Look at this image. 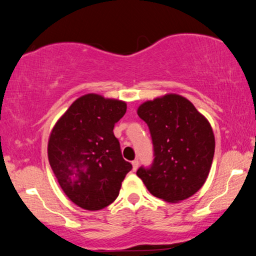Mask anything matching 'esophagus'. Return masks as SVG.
<instances>
[{
	"mask_svg": "<svg viewBox=\"0 0 256 256\" xmlns=\"http://www.w3.org/2000/svg\"><path fill=\"white\" fill-rule=\"evenodd\" d=\"M132 166H133V172H136L138 170V160H133Z\"/></svg>",
	"mask_w": 256,
	"mask_h": 256,
	"instance_id": "34e87169",
	"label": "esophagus"
}]
</instances>
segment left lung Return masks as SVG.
<instances>
[{
	"instance_id": "left-lung-1",
	"label": "left lung",
	"mask_w": 256,
	"mask_h": 256,
	"mask_svg": "<svg viewBox=\"0 0 256 256\" xmlns=\"http://www.w3.org/2000/svg\"><path fill=\"white\" fill-rule=\"evenodd\" d=\"M138 115L149 126L154 162L136 175L156 198L180 202L206 183L214 154L212 128L188 99L167 94L141 104Z\"/></svg>"
}]
</instances>
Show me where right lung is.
Here are the masks:
<instances>
[{
    "label": "right lung",
    "instance_id": "right-lung-1",
    "mask_svg": "<svg viewBox=\"0 0 256 256\" xmlns=\"http://www.w3.org/2000/svg\"><path fill=\"white\" fill-rule=\"evenodd\" d=\"M125 112V102L86 94L52 130L50 164L66 196L82 209L102 210L114 202L132 170L112 132Z\"/></svg>",
    "mask_w": 256,
    "mask_h": 256
}]
</instances>
